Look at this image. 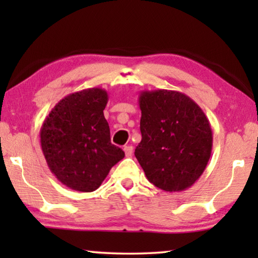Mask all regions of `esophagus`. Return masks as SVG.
<instances>
[{"label":"esophagus","mask_w":258,"mask_h":258,"mask_svg":"<svg viewBox=\"0 0 258 258\" xmlns=\"http://www.w3.org/2000/svg\"><path fill=\"white\" fill-rule=\"evenodd\" d=\"M123 150H124V154L126 157H130L133 155V147L132 146H125L123 148Z\"/></svg>","instance_id":"obj_1"}]
</instances>
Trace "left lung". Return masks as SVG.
Segmentation results:
<instances>
[{
  "mask_svg": "<svg viewBox=\"0 0 258 258\" xmlns=\"http://www.w3.org/2000/svg\"><path fill=\"white\" fill-rule=\"evenodd\" d=\"M139 104L142 140L135 156L148 181L167 192L190 188L211 155L209 119L195 101L175 90H143Z\"/></svg>",
  "mask_w": 258,
  "mask_h": 258,
  "instance_id": "obj_1",
  "label": "left lung"
}]
</instances>
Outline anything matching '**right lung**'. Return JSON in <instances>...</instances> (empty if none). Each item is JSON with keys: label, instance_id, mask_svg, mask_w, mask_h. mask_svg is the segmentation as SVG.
I'll use <instances>...</instances> for the list:
<instances>
[{"label": "right lung", "instance_id": "1", "mask_svg": "<svg viewBox=\"0 0 258 258\" xmlns=\"http://www.w3.org/2000/svg\"><path fill=\"white\" fill-rule=\"evenodd\" d=\"M108 98L102 88L67 95L41 126V148L48 167L69 189L94 191L124 157L121 148L110 142L103 114Z\"/></svg>", "mask_w": 258, "mask_h": 258}]
</instances>
